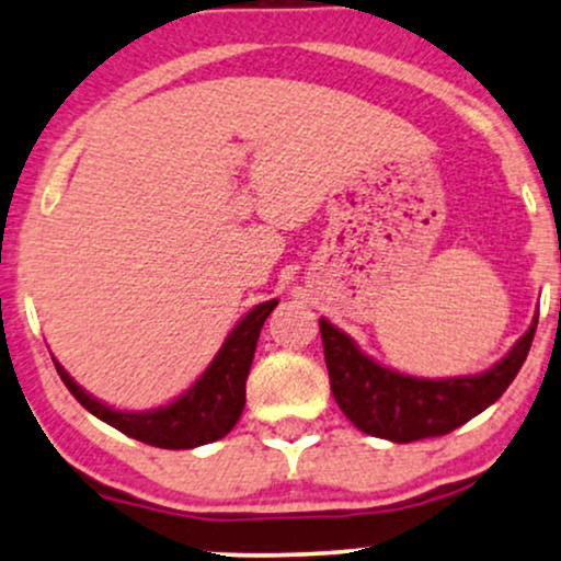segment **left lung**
Segmentation results:
<instances>
[{
    "label": "left lung",
    "instance_id": "8db88e82",
    "mask_svg": "<svg viewBox=\"0 0 561 561\" xmlns=\"http://www.w3.org/2000/svg\"><path fill=\"white\" fill-rule=\"evenodd\" d=\"M538 314L528 333L499 359L491 370L459 378H412L378 365L344 331L320 320L331 391L341 412L362 433L410 444V440L446 436L496 401L510 388L528 357Z\"/></svg>",
    "mask_w": 561,
    "mask_h": 561
}]
</instances>
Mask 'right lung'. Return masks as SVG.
<instances>
[{"label":"right lung","mask_w":561,"mask_h":561,"mask_svg":"<svg viewBox=\"0 0 561 561\" xmlns=\"http://www.w3.org/2000/svg\"><path fill=\"white\" fill-rule=\"evenodd\" d=\"M275 307H278V299H270L247 312V318H241L239 325L228 333L226 344L209 362L207 370L199 375V380L175 401L149 412L112 410L91 393H85L57 359L55 367L72 397L102 423L149 446H160V449H194V446L213 444V440L228 436L239 423L243 404H247V378L252 370L256 339Z\"/></svg>","instance_id":"1"}]
</instances>
